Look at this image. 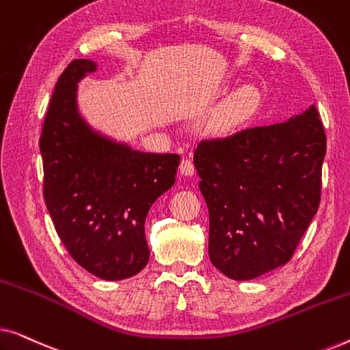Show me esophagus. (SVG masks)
<instances>
[{"mask_svg": "<svg viewBox=\"0 0 350 350\" xmlns=\"http://www.w3.org/2000/svg\"><path fill=\"white\" fill-rule=\"evenodd\" d=\"M180 172H181V175H185V176L194 175V172H196L194 164L189 159H183L180 162Z\"/></svg>", "mask_w": 350, "mask_h": 350, "instance_id": "obj_1", "label": "esophagus"}]
</instances>
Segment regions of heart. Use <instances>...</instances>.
Returning a JSON list of instances; mask_svg holds the SVG:
<instances>
[{"mask_svg": "<svg viewBox=\"0 0 350 350\" xmlns=\"http://www.w3.org/2000/svg\"><path fill=\"white\" fill-rule=\"evenodd\" d=\"M258 105V92L252 85L237 89L212 118V129L217 133H229L242 126L252 116Z\"/></svg>", "mask_w": 350, "mask_h": 350, "instance_id": "heart-1", "label": "heart"}]
</instances>
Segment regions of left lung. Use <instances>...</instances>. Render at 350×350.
<instances>
[{
  "label": "left lung",
  "mask_w": 350,
  "mask_h": 350,
  "mask_svg": "<svg viewBox=\"0 0 350 350\" xmlns=\"http://www.w3.org/2000/svg\"><path fill=\"white\" fill-rule=\"evenodd\" d=\"M325 152L314 105L286 122L199 143L194 165L217 269L252 280L291 260L319 210Z\"/></svg>",
  "instance_id": "1"
}]
</instances>
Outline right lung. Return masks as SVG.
I'll return each instance as SVG.
<instances>
[{"mask_svg": "<svg viewBox=\"0 0 350 350\" xmlns=\"http://www.w3.org/2000/svg\"><path fill=\"white\" fill-rule=\"evenodd\" d=\"M95 70L73 60L55 84L40 138L44 200L71 258L95 277L122 280L150 260L146 215L175 183L180 156L132 150L81 118L76 84Z\"/></svg>", "mask_w": 350, "mask_h": 350, "instance_id": "add662e5", "label": "right lung"}]
</instances>
